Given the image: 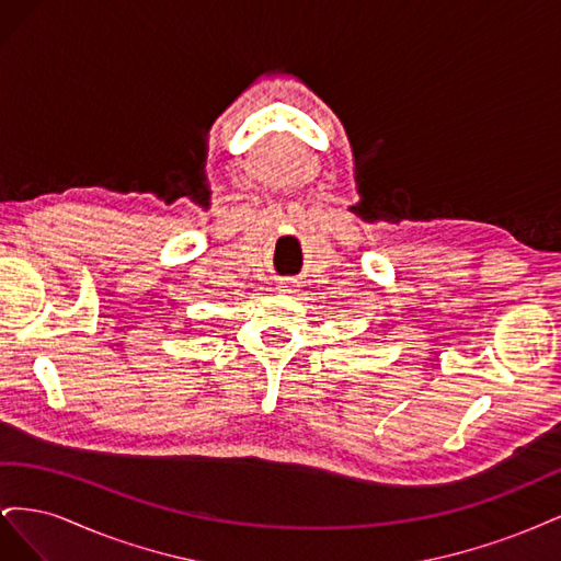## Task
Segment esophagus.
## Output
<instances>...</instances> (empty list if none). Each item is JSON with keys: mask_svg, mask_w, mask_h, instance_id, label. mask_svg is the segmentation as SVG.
I'll list each match as a JSON object with an SVG mask.
<instances>
[{"mask_svg": "<svg viewBox=\"0 0 561 561\" xmlns=\"http://www.w3.org/2000/svg\"><path fill=\"white\" fill-rule=\"evenodd\" d=\"M278 290H280L283 295H290V293H295V285H293L290 280H283V283L278 285Z\"/></svg>", "mask_w": 561, "mask_h": 561, "instance_id": "obj_1", "label": "esophagus"}]
</instances>
